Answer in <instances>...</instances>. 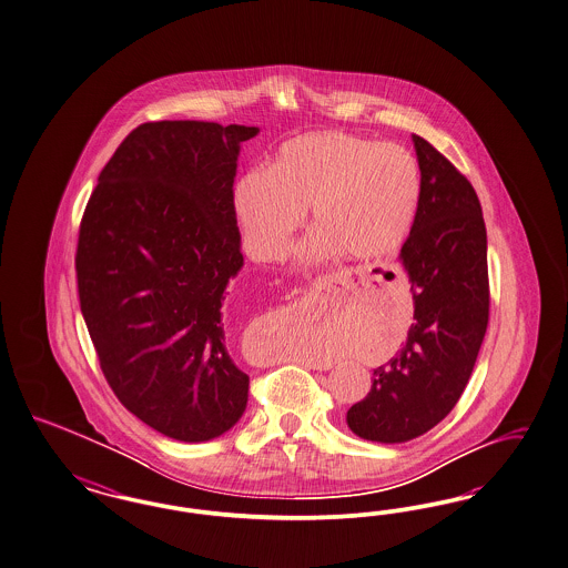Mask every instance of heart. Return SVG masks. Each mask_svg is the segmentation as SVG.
Segmentation results:
<instances>
[{"label":"heart","mask_w":568,"mask_h":568,"mask_svg":"<svg viewBox=\"0 0 568 568\" xmlns=\"http://www.w3.org/2000/svg\"><path fill=\"white\" fill-rule=\"evenodd\" d=\"M420 169L406 148L342 131L285 141L268 172L250 171L233 190L245 250L260 262L285 258L310 210L312 254L371 262L394 254L420 206Z\"/></svg>","instance_id":"1"}]
</instances>
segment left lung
Returning <instances> with one entry per match:
<instances>
[{"mask_svg": "<svg viewBox=\"0 0 568 568\" xmlns=\"http://www.w3.org/2000/svg\"><path fill=\"white\" fill-rule=\"evenodd\" d=\"M420 206L399 260L413 281L414 321L404 347L373 373L368 396L347 410L362 439L402 444L442 423L463 396L489 321L487 233L465 174L413 135Z\"/></svg>", "mask_w": 568, "mask_h": 568, "instance_id": "obj_1", "label": "left lung"}]
</instances>
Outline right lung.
<instances>
[{
  "label": "right lung",
  "mask_w": 568,
  "mask_h": 568,
  "mask_svg": "<svg viewBox=\"0 0 568 568\" xmlns=\"http://www.w3.org/2000/svg\"><path fill=\"white\" fill-rule=\"evenodd\" d=\"M256 135L243 124H139L100 172L79 229V300L103 377L129 413L179 442L223 435L247 404L223 304L243 266L237 155Z\"/></svg>",
  "instance_id": "right-lung-1"
}]
</instances>
